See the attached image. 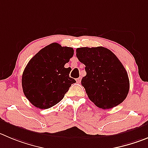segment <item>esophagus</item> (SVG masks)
<instances>
[{"instance_id":"obj_1","label":"esophagus","mask_w":148,"mask_h":148,"mask_svg":"<svg viewBox=\"0 0 148 148\" xmlns=\"http://www.w3.org/2000/svg\"><path fill=\"white\" fill-rule=\"evenodd\" d=\"M81 82V77H79L78 79H77V83H80Z\"/></svg>"}]
</instances>
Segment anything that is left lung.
<instances>
[{
  "label": "left lung",
  "mask_w": 148,
  "mask_h": 148,
  "mask_svg": "<svg viewBox=\"0 0 148 148\" xmlns=\"http://www.w3.org/2000/svg\"><path fill=\"white\" fill-rule=\"evenodd\" d=\"M77 58L85 65L81 80L88 98L99 108L111 109L122 103L129 90L128 73L116 55L103 47L77 48Z\"/></svg>",
  "instance_id": "obj_1"
}]
</instances>
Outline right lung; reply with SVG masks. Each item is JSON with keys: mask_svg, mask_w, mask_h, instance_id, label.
<instances>
[{"mask_svg": "<svg viewBox=\"0 0 148 148\" xmlns=\"http://www.w3.org/2000/svg\"><path fill=\"white\" fill-rule=\"evenodd\" d=\"M73 55V48L52 43L30 59L23 71L22 86L25 97L34 107H53L75 83V79L69 77L71 69L64 67Z\"/></svg>", "mask_w": 148, "mask_h": 148, "instance_id": "right-lung-1", "label": "right lung"}]
</instances>
